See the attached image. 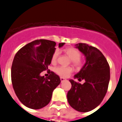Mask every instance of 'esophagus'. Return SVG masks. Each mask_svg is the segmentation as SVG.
I'll use <instances>...</instances> for the list:
<instances>
[{"mask_svg": "<svg viewBox=\"0 0 122 122\" xmlns=\"http://www.w3.org/2000/svg\"><path fill=\"white\" fill-rule=\"evenodd\" d=\"M60 80H61V82H63L64 81H65V79L63 78V77H60Z\"/></svg>", "mask_w": 122, "mask_h": 122, "instance_id": "34e87169", "label": "esophagus"}]
</instances>
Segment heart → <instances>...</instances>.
Masks as SVG:
<instances>
[{
	"label": "heart",
	"mask_w": 122,
	"mask_h": 122,
	"mask_svg": "<svg viewBox=\"0 0 122 122\" xmlns=\"http://www.w3.org/2000/svg\"><path fill=\"white\" fill-rule=\"evenodd\" d=\"M64 52L71 60L72 63L74 66L79 67L81 65V60H80L81 54L79 51L73 48H67L64 49ZM59 56V51L56 50L52 56L51 62L52 63H56ZM55 71L61 77H66L68 76L73 71V68L70 66H58L55 69Z\"/></svg>",
	"instance_id": "obj_1"
}]
</instances>
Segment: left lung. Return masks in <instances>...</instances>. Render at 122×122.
I'll return each instance as SVG.
<instances>
[{
  "label": "left lung",
  "instance_id": "1",
  "mask_svg": "<svg viewBox=\"0 0 122 122\" xmlns=\"http://www.w3.org/2000/svg\"><path fill=\"white\" fill-rule=\"evenodd\" d=\"M75 48L85 57L86 63L74 76L81 84L70 79L71 88L67 93L70 105L75 110L86 112L94 109L103 101L110 80V68L101 51L87 44L78 43Z\"/></svg>",
  "mask_w": 122,
  "mask_h": 122
}]
</instances>
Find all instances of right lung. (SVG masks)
<instances>
[{
	"label": "right lung",
	"mask_w": 122,
	"mask_h": 122,
	"mask_svg": "<svg viewBox=\"0 0 122 122\" xmlns=\"http://www.w3.org/2000/svg\"><path fill=\"white\" fill-rule=\"evenodd\" d=\"M64 45L59 43V48ZM56 45L52 41L35 40L15 55L11 72L13 87L19 101L29 108L39 109L48 105L54 90L60 84V77L54 72L47 78L40 75L48 70Z\"/></svg>",
	"instance_id": "1"
}]
</instances>
